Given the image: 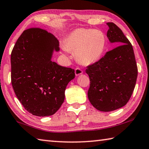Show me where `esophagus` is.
<instances>
[{"mask_svg": "<svg viewBox=\"0 0 149 149\" xmlns=\"http://www.w3.org/2000/svg\"><path fill=\"white\" fill-rule=\"evenodd\" d=\"M74 72H75V74H76V76H79V75L82 74V72H83L82 70L80 69V67L76 68V69H75V71Z\"/></svg>", "mask_w": 149, "mask_h": 149, "instance_id": "34e87169", "label": "esophagus"}]
</instances>
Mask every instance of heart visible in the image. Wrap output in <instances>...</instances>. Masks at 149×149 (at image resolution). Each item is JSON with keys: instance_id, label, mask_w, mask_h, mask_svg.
I'll list each match as a JSON object with an SVG mask.
<instances>
[{"instance_id": "heart-1", "label": "heart", "mask_w": 149, "mask_h": 149, "mask_svg": "<svg viewBox=\"0 0 149 149\" xmlns=\"http://www.w3.org/2000/svg\"><path fill=\"white\" fill-rule=\"evenodd\" d=\"M106 46V37L97 29H78L70 33L64 41L65 50L74 53L80 63H95L102 57Z\"/></svg>"}]
</instances>
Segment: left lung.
<instances>
[{
    "mask_svg": "<svg viewBox=\"0 0 149 149\" xmlns=\"http://www.w3.org/2000/svg\"><path fill=\"white\" fill-rule=\"evenodd\" d=\"M107 25L109 41L121 45L107 52L86 70L90 80L88 99L96 109L103 112L126 105L134 90L138 73L132 44L114 23Z\"/></svg>",
    "mask_w": 149,
    "mask_h": 149,
    "instance_id": "obj_1",
    "label": "left lung"
}]
</instances>
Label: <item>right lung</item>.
<instances>
[{
    "label": "right lung",
    "mask_w": 149,
    "mask_h": 149,
    "mask_svg": "<svg viewBox=\"0 0 149 149\" xmlns=\"http://www.w3.org/2000/svg\"><path fill=\"white\" fill-rule=\"evenodd\" d=\"M59 41L40 28L25 30L11 53V81L18 100L35 116H51L65 100V91L75 77L74 70L51 59Z\"/></svg>",
    "instance_id": "right-lung-1"
}]
</instances>
